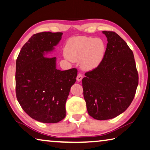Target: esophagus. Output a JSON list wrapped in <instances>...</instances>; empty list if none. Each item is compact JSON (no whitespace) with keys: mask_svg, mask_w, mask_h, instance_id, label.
Returning a JSON list of instances; mask_svg holds the SVG:
<instances>
[{"mask_svg":"<svg viewBox=\"0 0 150 150\" xmlns=\"http://www.w3.org/2000/svg\"><path fill=\"white\" fill-rule=\"evenodd\" d=\"M82 79H83V75L81 74V73H79L77 77V81H79V82H80Z\"/></svg>","mask_w":150,"mask_h":150,"instance_id":"1","label":"esophagus"}]
</instances>
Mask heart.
<instances>
[{"mask_svg":"<svg viewBox=\"0 0 150 150\" xmlns=\"http://www.w3.org/2000/svg\"><path fill=\"white\" fill-rule=\"evenodd\" d=\"M105 48L104 42L100 38L79 36L68 40L65 52L71 60H81V66L84 69L91 70L101 63Z\"/></svg>","mask_w":150,"mask_h":150,"instance_id":"heart-1","label":"heart"}]
</instances>
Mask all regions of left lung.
<instances>
[{
    "label": "left lung",
    "instance_id": "obj_1",
    "mask_svg": "<svg viewBox=\"0 0 150 150\" xmlns=\"http://www.w3.org/2000/svg\"><path fill=\"white\" fill-rule=\"evenodd\" d=\"M102 33L108 39L104 56L82 80L87 111L97 120L123 113L134 99L138 84L134 54L127 42L115 32Z\"/></svg>",
    "mask_w": 150,
    "mask_h": 150
}]
</instances>
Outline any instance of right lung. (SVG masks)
<instances>
[{
	"instance_id": "obj_1",
	"label": "right lung",
	"mask_w": 150,
	"mask_h": 150,
	"mask_svg": "<svg viewBox=\"0 0 150 150\" xmlns=\"http://www.w3.org/2000/svg\"><path fill=\"white\" fill-rule=\"evenodd\" d=\"M63 33L33 35L21 48L16 63V97L23 111L44 123H56L66 117V103L77 75L75 68L56 69L54 50Z\"/></svg>"
}]
</instances>
